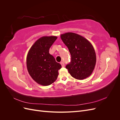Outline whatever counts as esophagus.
<instances>
[{"instance_id": "esophagus-1", "label": "esophagus", "mask_w": 120, "mask_h": 120, "mask_svg": "<svg viewBox=\"0 0 120 120\" xmlns=\"http://www.w3.org/2000/svg\"><path fill=\"white\" fill-rule=\"evenodd\" d=\"M60 64L61 65V67H64V62H63V61L60 62Z\"/></svg>"}]
</instances>
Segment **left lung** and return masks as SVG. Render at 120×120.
<instances>
[{
    "mask_svg": "<svg viewBox=\"0 0 120 120\" xmlns=\"http://www.w3.org/2000/svg\"><path fill=\"white\" fill-rule=\"evenodd\" d=\"M60 38L71 55V63L66 67L69 73L79 80L90 77L96 64V54L92 43L84 37L73 32L61 34Z\"/></svg>",
    "mask_w": 120,
    "mask_h": 120,
    "instance_id": "obj_1",
    "label": "left lung"
}]
</instances>
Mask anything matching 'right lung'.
Segmentation results:
<instances>
[{
    "label": "right lung",
    "instance_id": "obj_1",
    "mask_svg": "<svg viewBox=\"0 0 120 120\" xmlns=\"http://www.w3.org/2000/svg\"><path fill=\"white\" fill-rule=\"evenodd\" d=\"M56 36H45L36 41L29 50L26 56V66L29 74L38 84L46 86L55 82L61 68L49 53V49L57 39Z\"/></svg>",
    "mask_w": 120,
    "mask_h": 120
}]
</instances>
